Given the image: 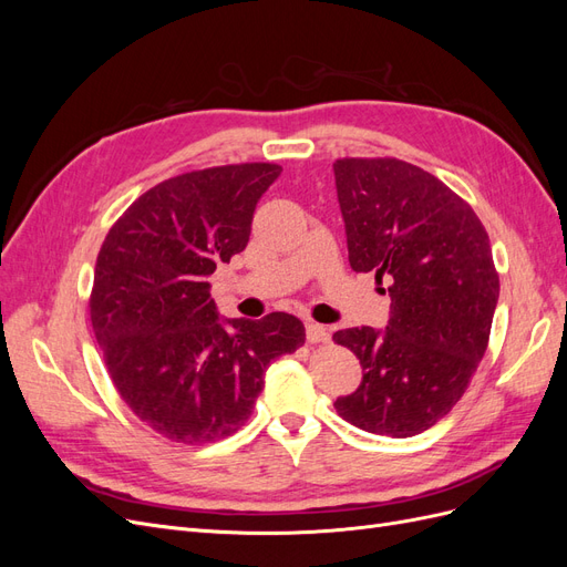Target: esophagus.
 Segmentation results:
<instances>
[{
	"instance_id": "obj_1",
	"label": "esophagus",
	"mask_w": 567,
	"mask_h": 567,
	"mask_svg": "<svg viewBox=\"0 0 567 567\" xmlns=\"http://www.w3.org/2000/svg\"><path fill=\"white\" fill-rule=\"evenodd\" d=\"M305 331H307V340L310 342H323V340H329V329H326L323 323H317V321H305Z\"/></svg>"
}]
</instances>
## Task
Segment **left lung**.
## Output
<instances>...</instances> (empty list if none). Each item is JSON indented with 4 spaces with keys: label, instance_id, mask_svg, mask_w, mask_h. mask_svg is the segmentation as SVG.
<instances>
[{
    "label": "left lung",
    "instance_id": "obj_1",
    "mask_svg": "<svg viewBox=\"0 0 567 567\" xmlns=\"http://www.w3.org/2000/svg\"><path fill=\"white\" fill-rule=\"evenodd\" d=\"M350 267L390 281L385 329L333 333L362 364V383L336 400L367 433L411 437L447 416L487 350L499 300L489 236L471 205L398 158L333 163Z\"/></svg>",
    "mask_w": 567,
    "mask_h": 567
}]
</instances>
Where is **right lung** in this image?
<instances>
[{"mask_svg":"<svg viewBox=\"0 0 567 567\" xmlns=\"http://www.w3.org/2000/svg\"><path fill=\"white\" fill-rule=\"evenodd\" d=\"M274 163L196 169L156 184L109 231L90 315L120 398L158 435L205 444L236 433L265 371L305 342L298 317L221 319L210 274L248 246Z\"/></svg>","mask_w":567,"mask_h":567,"instance_id":"1","label":"right lung"}]
</instances>
